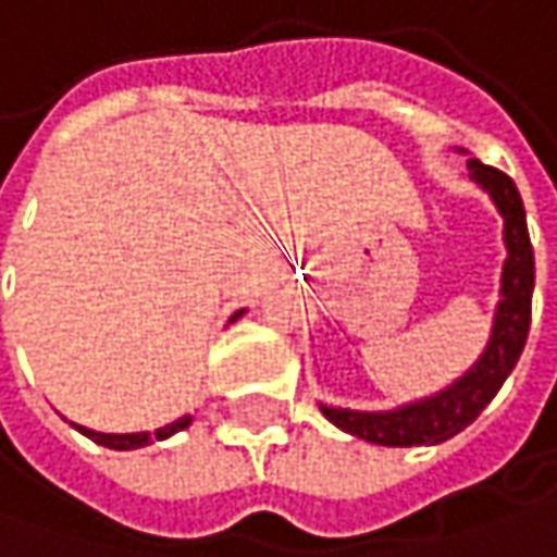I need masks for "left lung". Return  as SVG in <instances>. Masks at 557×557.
Masks as SVG:
<instances>
[{"label":"left lung","instance_id":"left-lung-1","mask_svg":"<svg viewBox=\"0 0 557 557\" xmlns=\"http://www.w3.org/2000/svg\"><path fill=\"white\" fill-rule=\"evenodd\" d=\"M467 166H470V180L492 195L495 208L505 216L507 261L502 271V299L495 309L492 337L467 375L457 377L450 387H444L425 400L404 404L387 412L321 407V412L337 429H344L362 442L384 444V447H412V444H442L454 438L492 404V397L502 391L505 377L513 372L523 352L527 334H530V311H533V283H536L527 211H523L513 180L502 170L485 166L479 160H470Z\"/></svg>","mask_w":557,"mask_h":557}]
</instances>
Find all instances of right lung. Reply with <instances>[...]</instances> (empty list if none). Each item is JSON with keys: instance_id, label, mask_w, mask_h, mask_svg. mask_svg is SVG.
<instances>
[{"instance_id": "add662e5", "label": "right lung", "mask_w": 557, "mask_h": 557, "mask_svg": "<svg viewBox=\"0 0 557 557\" xmlns=\"http://www.w3.org/2000/svg\"><path fill=\"white\" fill-rule=\"evenodd\" d=\"M243 311H236L233 314V321L239 318ZM191 422V416H182V419H176V422H170V425H163V429H157L153 435L150 432H132V435H107V432H94V429H84V425H75L82 435H87L90 442L103 444V447H113V450H135V447H145V444L150 442H163V438H170V435H176V432H182L185 425Z\"/></svg>"}]
</instances>
